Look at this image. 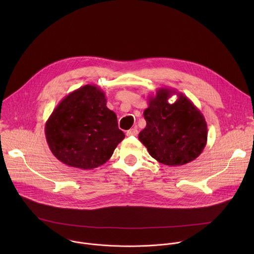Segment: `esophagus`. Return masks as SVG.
<instances>
[{
  "mask_svg": "<svg viewBox=\"0 0 254 254\" xmlns=\"http://www.w3.org/2000/svg\"><path fill=\"white\" fill-rule=\"evenodd\" d=\"M126 135L127 137H133V136H137L138 135V130L136 128H132L130 130H128L126 132Z\"/></svg>",
  "mask_w": 254,
  "mask_h": 254,
  "instance_id": "obj_1",
  "label": "esophagus"
}]
</instances>
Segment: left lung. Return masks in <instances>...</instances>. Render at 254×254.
<instances>
[{"mask_svg":"<svg viewBox=\"0 0 254 254\" xmlns=\"http://www.w3.org/2000/svg\"><path fill=\"white\" fill-rule=\"evenodd\" d=\"M173 94L179 99L170 104ZM147 101L146 126L139 140L150 156L169 166L184 165L199 156L207 142V124L200 110L184 94L169 88H158Z\"/></svg>","mask_w":254,"mask_h":254,"instance_id":"obj_1","label":"left lung"}]
</instances>
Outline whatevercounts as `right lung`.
<instances>
[{"label":"right lung","mask_w":254,"mask_h":254,"mask_svg":"<svg viewBox=\"0 0 254 254\" xmlns=\"http://www.w3.org/2000/svg\"><path fill=\"white\" fill-rule=\"evenodd\" d=\"M45 134L61 162L83 170L105 164L125 138L116 114L107 107L105 92L96 85L68 94L47 120Z\"/></svg>","instance_id":"1"}]
</instances>
